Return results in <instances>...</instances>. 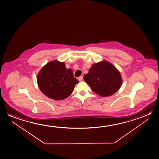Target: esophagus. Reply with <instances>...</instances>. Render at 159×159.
Listing matches in <instances>:
<instances>
[{"label": "esophagus", "instance_id": "obj_1", "mask_svg": "<svg viewBox=\"0 0 159 159\" xmlns=\"http://www.w3.org/2000/svg\"><path fill=\"white\" fill-rule=\"evenodd\" d=\"M78 80L79 81H82L83 80V76H80L78 78Z\"/></svg>", "mask_w": 159, "mask_h": 159}]
</instances>
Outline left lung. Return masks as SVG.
Listing matches in <instances>:
<instances>
[{
  "label": "left lung",
  "instance_id": "8db88e82",
  "mask_svg": "<svg viewBox=\"0 0 159 159\" xmlns=\"http://www.w3.org/2000/svg\"><path fill=\"white\" fill-rule=\"evenodd\" d=\"M83 79L91 89L101 97L115 93L122 84L120 73L113 65L107 61L93 64Z\"/></svg>",
  "mask_w": 159,
  "mask_h": 159
}]
</instances>
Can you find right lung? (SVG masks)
Here are the masks:
<instances>
[{
  "mask_svg": "<svg viewBox=\"0 0 159 159\" xmlns=\"http://www.w3.org/2000/svg\"><path fill=\"white\" fill-rule=\"evenodd\" d=\"M39 87L43 93L54 100H62L73 92L79 81L70 68L58 61H52L43 67L37 76Z\"/></svg>",
  "mask_w": 159,
  "mask_h": 159,
  "instance_id": "add662e5",
  "label": "right lung"
}]
</instances>
